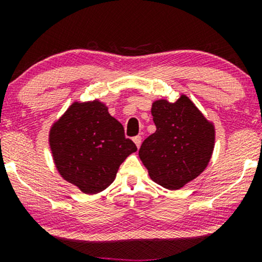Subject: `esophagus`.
I'll return each instance as SVG.
<instances>
[{
    "instance_id": "esophagus-1",
    "label": "esophagus",
    "mask_w": 262,
    "mask_h": 262,
    "mask_svg": "<svg viewBox=\"0 0 262 262\" xmlns=\"http://www.w3.org/2000/svg\"><path fill=\"white\" fill-rule=\"evenodd\" d=\"M133 140H134L135 145H137V148L139 149L140 145H141V137H140V135H137V137H134Z\"/></svg>"
}]
</instances>
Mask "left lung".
Returning a JSON list of instances; mask_svg holds the SVG:
<instances>
[{
  "instance_id": "obj_1",
  "label": "left lung",
  "mask_w": 262,
  "mask_h": 262,
  "mask_svg": "<svg viewBox=\"0 0 262 262\" xmlns=\"http://www.w3.org/2000/svg\"><path fill=\"white\" fill-rule=\"evenodd\" d=\"M156 132L141 144L139 158L162 187L179 189L203 172L214 149V125L187 96L158 100L151 107Z\"/></svg>"
}]
</instances>
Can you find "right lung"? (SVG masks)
Here are the masks:
<instances>
[{
    "label": "right lung",
    "instance_id": "add662e5",
    "mask_svg": "<svg viewBox=\"0 0 262 262\" xmlns=\"http://www.w3.org/2000/svg\"><path fill=\"white\" fill-rule=\"evenodd\" d=\"M49 144L55 166L68 182L95 194L114 181L135 144L98 100L74 102L53 124Z\"/></svg>",
    "mask_w": 262,
    "mask_h": 262
}]
</instances>
